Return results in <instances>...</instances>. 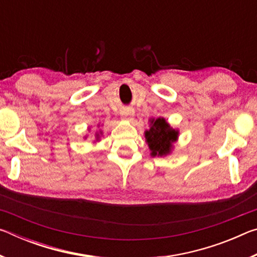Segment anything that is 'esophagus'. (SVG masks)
I'll return each instance as SVG.
<instances>
[{
  "label": "esophagus",
  "mask_w": 257,
  "mask_h": 257,
  "mask_svg": "<svg viewBox=\"0 0 257 257\" xmlns=\"http://www.w3.org/2000/svg\"><path fill=\"white\" fill-rule=\"evenodd\" d=\"M134 114H135V112L132 110V108H123V110H121V112H120V116L122 119L133 118Z\"/></svg>",
  "instance_id": "1"
}]
</instances>
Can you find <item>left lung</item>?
Here are the masks:
<instances>
[{
    "instance_id": "1",
    "label": "left lung",
    "mask_w": 257,
    "mask_h": 257,
    "mask_svg": "<svg viewBox=\"0 0 257 257\" xmlns=\"http://www.w3.org/2000/svg\"><path fill=\"white\" fill-rule=\"evenodd\" d=\"M150 129L144 133L145 142L151 151V156L164 158L172 154L175 143L179 138V129L173 128L164 118H151Z\"/></svg>"
}]
</instances>
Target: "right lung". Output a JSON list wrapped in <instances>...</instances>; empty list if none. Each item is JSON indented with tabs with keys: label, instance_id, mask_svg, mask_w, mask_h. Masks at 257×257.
Returning a JSON list of instances; mask_svg holds the SVG:
<instances>
[{
	"label": "right lung",
	"instance_id": "add662e5",
	"mask_svg": "<svg viewBox=\"0 0 257 257\" xmlns=\"http://www.w3.org/2000/svg\"><path fill=\"white\" fill-rule=\"evenodd\" d=\"M97 128H99V124H97ZM102 135H103V132L102 130H97L96 133H95V141L93 142V143H96V142H99L101 141V137H102ZM86 138V137H85Z\"/></svg>",
	"mask_w": 257,
	"mask_h": 257
}]
</instances>
